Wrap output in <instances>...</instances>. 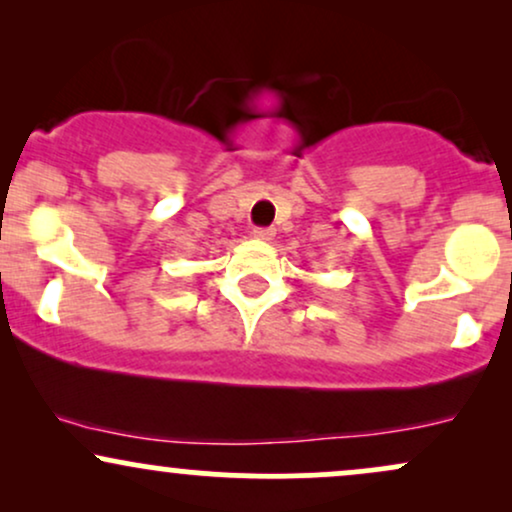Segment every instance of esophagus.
<instances>
[{
  "mask_svg": "<svg viewBox=\"0 0 512 512\" xmlns=\"http://www.w3.org/2000/svg\"><path fill=\"white\" fill-rule=\"evenodd\" d=\"M252 236H255L257 240H272L274 228H255V231H252Z\"/></svg>",
  "mask_w": 512,
  "mask_h": 512,
  "instance_id": "34e87169",
  "label": "esophagus"
}]
</instances>
